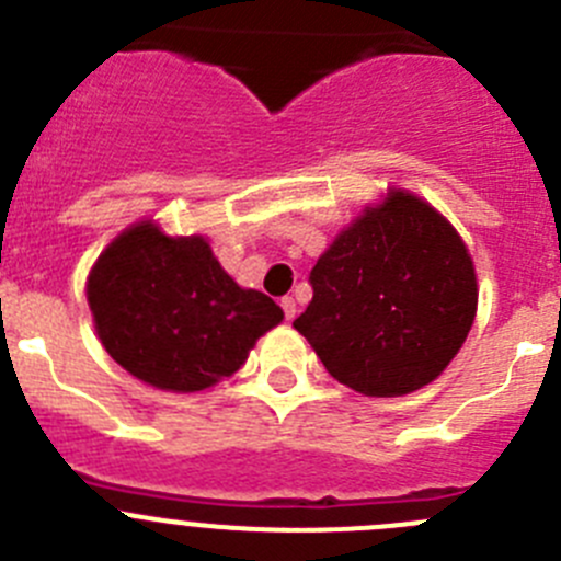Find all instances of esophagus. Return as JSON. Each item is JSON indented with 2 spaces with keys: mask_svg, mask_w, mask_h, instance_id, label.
Masks as SVG:
<instances>
[{
  "mask_svg": "<svg viewBox=\"0 0 561 561\" xmlns=\"http://www.w3.org/2000/svg\"><path fill=\"white\" fill-rule=\"evenodd\" d=\"M279 305H282V310H285L287 321H293V318H296V298L285 296V298H282V301H279Z\"/></svg>",
  "mask_w": 561,
  "mask_h": 561,
  "instance_id": "obj_1",
  "label": "esophagus"
}]
</instances>
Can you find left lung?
Returning a JSON list of instances; mask_svg holds the SVG:
<instances>
[{"label": "left lung", "mask_w": 561, "mask_h": 561, "mask_svg": "<svg viewBox=\"0 0 561 561\" xmlns=\"http://www.w3.org/2000/svg\"><path fill=\"white\" fill-rule=\"evenodd\" d=\"M312 301L293 321L345 387L392 399L437 379L476 318V271L457 229L390 191L334 238L310 271Z\"/></svg>", "instance_id": "obj_1"}]
</instances>
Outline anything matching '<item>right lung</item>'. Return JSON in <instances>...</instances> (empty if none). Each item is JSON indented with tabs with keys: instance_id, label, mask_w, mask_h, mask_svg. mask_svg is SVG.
<instances>
[{
	"instance_id": "obj_1",
	"label": "right lung",
	"mask_w": 561,
	"mask_h": 561,
	"mask_svg": "<svg viewBox=\"0 0 561 561\" xmlns=\"http://www.w3.org/2000/svg\"><path fill=\"white\" fill-rule=\"evenodd\" d=\"M88 305L110 357L174 392L232 376L256 337L285 318L274 298L243 290L202 234L169 238L151 221L102 251L88 276Z\"/></svg>"
}]
</instances>
